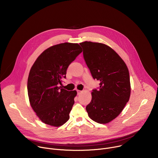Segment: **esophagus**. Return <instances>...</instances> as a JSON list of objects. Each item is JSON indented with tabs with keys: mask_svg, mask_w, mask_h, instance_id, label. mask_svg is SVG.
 <instances>
[{
	"mask_svg": "<svg viewBox=\"0 0 158 158\" xmlns=\"http://www.w3.org/2000/svg\"><path fill=\"white\" fill-rule=\"evenodd\" d=\"M77 94L79 95V94H81L82 93V91H79V90H77Z\"/></svg>",
	"mask_w": 158,
	"mask_h": 158,
	"instance_id": "1",
	"label": "esophagus"
}]
</instances>
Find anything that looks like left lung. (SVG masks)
<instances>
[{
    "instance_id": "8db88e82",
    "label": "left lung",
    "mask_w": 158,
    "mask_h": 158,
    "mask_svg": "<svg viewBox=\"0 0 158 158\" xmlns=\"http://www.w3.org/2000/svg\"><path fill=\"white\" fill-rule=\"evenodd\" d=\"M83 57L99 87L92 92V100L85 107L89 117L100 124L115 119L129 101V73L126 64L110 47L101 43L84 42Z\"/></svg>"
}]
</instances>
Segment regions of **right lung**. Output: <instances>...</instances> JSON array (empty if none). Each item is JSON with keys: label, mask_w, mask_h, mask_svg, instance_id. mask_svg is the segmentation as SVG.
<instances>
[{"label": "right lung", "mask_w": 158, "mask_h": 158, "mask_svg": "<svg viewBox=\"0 0 158 158\" xmlns=\"http://www.w3.org/2000/svg\"><path fill=\"white\" fill-rule=\"evenodd\" d=\"M82 51L78 44H57L45 50L31 67L27 81L29 101L45 124L58 127L69 120L77 92L60 85L69 65Z\"/></svg>", "instance_id": "1"}]
</instances>
